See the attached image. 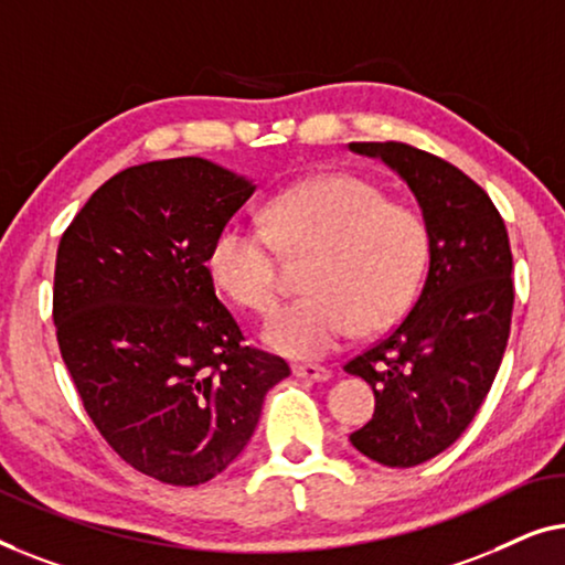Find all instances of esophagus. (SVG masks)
I'll return each instance as SVG.
<instances>
[{
  "mask_svg": "<svg viewBox=\"0 0 565 565\" xmlns=\"http://www.w3.org/2000/svg\"><path fill=\"white\" fill-rule=\"evenodd\" d=\"M291 371H294V376L307 379V381H328L330 379V369H324V365H315V363H297Z\"/></svg>",
  "mask_w": 565,
  "mask_h": 565,
  "instance_id": "esophagus-1",
  "label": "esophagus"
}]
</instances>
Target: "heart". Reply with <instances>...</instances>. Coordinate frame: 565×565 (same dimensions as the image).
<instances>
[{
    "instance_id": "obj_1",
    "label": "heart",
    "mask_w": 565,
    "mask_h": 565,
    "mask_svg": "<svg viewBox=\"0 0 565 565\" xmlns=\"http://www.w3.org/2000/svg\"><path fill=\"white\" fill-rule=\"evenodd\" d=\"M271 230L233 220L206 253L214 284L250 312L279 301V245L317 253L307 297L266 322V343L289 359H322L359 328L365 335L399 320L415 301L427 268L430 235L409 204L388 202L353 173H317L268 206Z\"/></svg>"
}]
</instances>
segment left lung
<instances>
[{"mask_svg": "<svg viewBox=\"0 0 565 565\" xmlns=\"http://www.w3.org/2000/svg\"><path fill=\"white\" fill-rule=\"evenodd\" d=\"M348 148L381 158L409 186L430 235L412 312L345 363L376 396L353 448L381 466L412 468L460 438L494 384L514 305L510 237L489 194L443 158L394 140Z\"/></svg>", "mask_w": 565, "mask_h": 565, "instance_id": "1", "label": "left lung"}]
</instances>
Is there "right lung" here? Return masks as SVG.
<instances>
[{"label": "right lung", "instance_id": "1", "mask_svg": "<svg viewBox=\"0 0 565 565\" xmlns=\"http://www.w3.org/2000/svg\"><path fill=\"white\" fill-rule=\"evenodd\" d=\"M253 192L204 158L132 166L92 194L58 243L53 322L86 415L125 463L173 487L225 471L268 388L291 373L243 345L204 266Z\"/></svg>", "mask_w": 565, "mask_h": 565}]
</instances>
